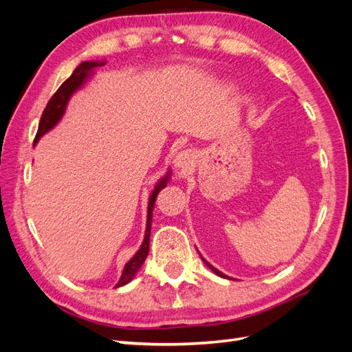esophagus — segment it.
<instances>
[{
	"mask_svg": "<svg viewBox=\"0 0 352 352\" xmlns=\"http://www.w3.org/2000/svg\"><path fill=\"white\" fill-rule=\"evenodd\" d=\"M194 153L190 151H180L175 158V167L182 170V172H188V170L194 164Z\"/></svg>",
	"mask_w": 352,
	"mask_h": 352,
	"instance_id": "1",
	"label": "esophagus"
}]
</instances>
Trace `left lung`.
I'll list each match as a JSON object with an SVG mask.
<instances>
[{
  "mask_svg": "<svg viewBox=\"0 0 352 352\" xmlns=\"http://www.w3.org/2000/svg\"><path fill=\"white\" fill-rule=\"evenodd\" d=\"M199 257H201V260H202V261H204V263H206V265H207V267H210V269H211V272H212V273H216L217 276H220V278H223V279H232V278H229V276H226L225 273H221L220 270H217L216 267H212V265H211V264H210V263H208V261H207V260H206L204 257H202V255H201V254H199Z\"/></svg>",
  "mask_w": 352,
  "mask_h": 352,
  "instance_id": "left-lung-1",
  "label": "left lung"
}]
</instances>
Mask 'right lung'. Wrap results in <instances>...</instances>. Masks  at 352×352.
Wrapping results in <instances>:
<instances>
[{
	"mask_svg": "<svg viewBox=\"0 0 352 352\" xmlns=\"http://www.w3.org/2000/svg\"><path fill=\"white\" fill-rule=\"evenodd\" d=\"M105 65V61H82L80 65L74 69V72L72 73V76L69 79H66L63 82L61 87L57 89V92L52 95L51 100L48 101L47 107L41 116V122H39V127H38V133L35 136L34 145L38 144V141L41 140V136H44L47 132H50L52 127H54L60 120L61 117L65 116L66 113V107L67 102L70 100L72 95L76 92L79 88H82L87 80L94 74V70L97 67H101ZM170 180V170L166 173L164 177H162L155 184L153 192L150 195V199H148V212H146V229H145V236L142 241L141 248L136 251V254L133 257L124 264V269L122 272V276L119 282H117V287L119 286H124L129 283L135 274L138 273L142 267V264L146 258L148 251H150V235H151V221H153V210L155 206V199L160 190L167 186V182Z\"/></svg>",
	"mask_w": 352,
	"mask_h": 352,
	"instance_id": "right-lung-1",
	"label": "right lung"
}]
</instances>
